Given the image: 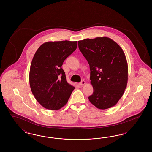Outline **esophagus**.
I'll list each match as a JSON object with an SVG mask.
<instances>
[{"label": "esophagus", "mask_w": 152, "mask_h": 152, "mask_svg": "<svg viewBox=\"0 0 152 152\" xmlns=\"http://www.w3.org/2000/svg\"><path fill=\"white\" fill-rule=\"evenodd\" d=\"M79 84V86H84V84H86V81H85L84 80H83V81H81L80 83Z\"/></svg>", "instance_id": "34e87169"}]
</instances>
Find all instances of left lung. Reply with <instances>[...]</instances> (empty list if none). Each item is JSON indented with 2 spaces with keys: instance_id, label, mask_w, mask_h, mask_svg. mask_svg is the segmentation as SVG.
I'll list each match as a JSON object with an SVG mask.
<instances>
[{
  "instance_id": "1",
  "label": "left lung",
  "mask_w": 152,
  "mask_h": 152,
  "mask_svg": "<svg viewBox=\"0 0 152 152\" xmlns=\"http://www.w3.org/2000/svg\"><path fill=\"white\" fill-rule=\"evenodd\" d=\"M80 51L90 68L93 94L88 99L96 108L115 106L127 86L128 67L122 48L107 37L78 41Z\"/></svg>"
}]
</instances>
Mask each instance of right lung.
Instances as JSON below:
<instances>
[{
	"label": "right lung",
	"mask_w": 152,
	"mask_h": 152,
	"mask_svg": "<svg viewBox=\"0 0 152 152\" xmlns=\"http://www.w3.org/2000/svg\"><path fill=\"white\" fill-rule=\"evenodd\" d=\"M77 45V41L48 42L35 52L30 66L29 85L36 100L45 108H61L74 90L61 66Z\"/></svg>",
	"instance_id": "obj_1"
}]
</instances>
